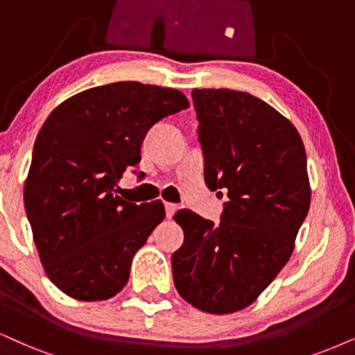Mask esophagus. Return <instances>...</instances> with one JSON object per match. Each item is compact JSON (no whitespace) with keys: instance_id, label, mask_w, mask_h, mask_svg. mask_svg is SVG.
<instances>
[{"instance_id":"obj_1","label":"esophagus","mask_w":355,"mask_h":355,"mask_svg":"<svg viewBox=\"0 0 355 355\" xmlns=\"http://www.w3.org/2000/svg\"><path fill=\"white\" fill-rule=\"evenodd\" d=\"M164 207H166V216H168L169 218L174 216V212L178 211V205L176 204H173V202H166L164 204Z\"/></svg>"}]
</instances>
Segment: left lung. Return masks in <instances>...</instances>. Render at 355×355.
I'll return each mask as SVG.
<instances>
[{"label": "left lung", "mask_w": 355, "mask_h": 355, "mask_svg": "<svg viewBox=\"0 0 355 355\" xmlns=\"http://www.w3.org/2000/svg\"><path fill=\"white\" fill-rule=\"evenodd\" d=\"M204 179L225 192L220 224L181 209L184 243L173 253L182 300L229 314L250 306L290 260L311 202L298 130L263 100L230 89H194Z\"/></svg>", "instance_id": "obj_1"}]
</instances>
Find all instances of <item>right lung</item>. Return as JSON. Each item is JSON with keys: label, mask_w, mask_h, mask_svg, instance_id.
<instances>
[{"label": "right lung", "mask_w": 355, "mask_h": 355, "mask_svg": "<svg viewBox=\"0 0 355 355\" xmlns=\"http://www.w3.org/2000/svg\"><path fill=\"white\" fill-rule=\"evenodd\" d=\"M189 107L176 89L115 82L62 102L44 121L24 184V207L47 277L80 301L115 296L131 260L166 216L161 200L116 196L126 168L161 118Z\"/></svg>", "instance_id": "add662e5"}]
</instances>
